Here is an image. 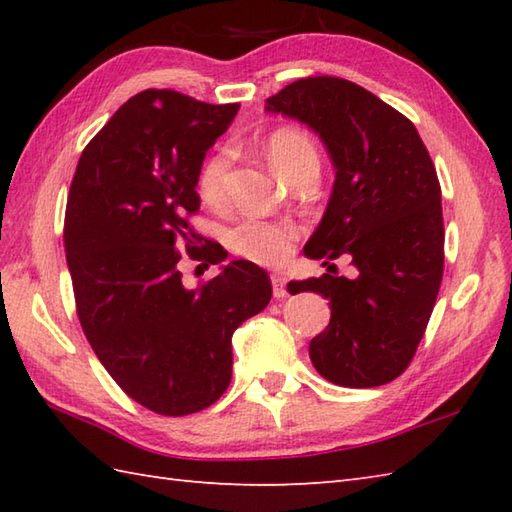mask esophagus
<instances>
[{
  "mask_svg": "<svg viewBox=\"0 0 512 512\" xmlns=\"http://www.w3.org/2000/svg\"><path fill=\"white\" fill-rule=\"evenodd\" d=\"M270 281H273V295L277 297V299H284L286 295H288V290H286V284H288V279L284 277V275H273L270 277Z\"/></svg>",
  "mask_w": 512,
  "mask_h": 512,
  "instance_id": "obj_1",
  "label": "esophagus"
}]
</instances>
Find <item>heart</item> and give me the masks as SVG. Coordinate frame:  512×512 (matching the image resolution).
I'll return each mask as SVG.
<instances>
[{
	"instance_id": "heart-1",
	"label": "heart",
	"mask_w": 512,
	"mask_h": 512,
	"mask_svg": "<svg viewBox=\"0 0 512 512\" xmlns=\"http://www.w3.org/2000/svg\"><path fill=\"white\" fill-rule=\"evenodd\" d=\"M266 156L270 165L286 182L297 171L306 167H319V156L312 140L301 134L299 129L281 127L266 140ZM233 151L231 147H217L213 154L204 160L198 173V191L204 202L220 204L226 198V178L231 171ZM297 228L290 224L264 222L255 217L237 222L228 231V246L250 262L262 266H281L292 255L297 242Z\"/></svg>"
}]
</instances>
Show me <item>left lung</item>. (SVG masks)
Returning a JSON list of instances; mask_svg holds the SVG:
<instances>
[{"label":"left lung","instance_id":"1","mask_svg":"<svg viewBox=\"0 0 512 512\" xmlns=\"http://www.w3.org/2000/svg\"><path fill=\"white\" fill-rule=\"evenodd\" d=\"M306 123L328 147L336 180L306 244L328 273L290 281L330 299V325L310 341L317 372L334 385L378 387L409 367L444 273L442 191L418 129L376 94L339 76H308L266 101ZM347 256L354 280L329 262Z\"/></svg>","mask_w":512,"mask_h":512}]
</instances>
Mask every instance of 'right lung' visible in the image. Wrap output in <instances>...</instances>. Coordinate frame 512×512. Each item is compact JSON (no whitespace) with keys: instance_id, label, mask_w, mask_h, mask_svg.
I'll list each match as a JSON object with an SVG mask.
<instances>
[{"instance_id":"1","label":"right lung","mask_w":512,"mask_h":512,"mask_svg":"<svg viewBox=\"0 0 512 512\" xmlns=\"http://www.w3.org/2000/svg\"><path fill=\"white\" fill-rule=\"evenodd\" d=\"M239 110L176 90L132 96L83 149L65 204L63 246L76 314L125 394L160 416L211 407L231 385V336L273 286L246 259L184 288L180 262L217 264L191 226L206 151Z\"/></svg>"}]
</instances>
